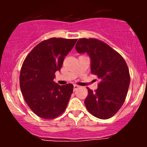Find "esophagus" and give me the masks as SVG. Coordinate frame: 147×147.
<instances>
[{
  "instance_id": "34e87169",
  "label": "esophagus",
  "mask_w": 147,
  "mask_h": 147,
  "mask_svg": "<svg viewBox=\"0 0 147 147\" xmlns=\"http://www.w3.org/2000/svg\"><path fill=\"white\" fill-rule=\"evenodd\" d=\"M79 88V86L76 85V84H74V86H73V90L74 91L76 90L77 88Z\"/></svg>"
}]
</instances>
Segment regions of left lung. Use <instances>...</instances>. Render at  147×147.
Instances as JSON below:
<instances>
[{"mask_svg":"<svg viewBox=\"0 0 147 147\" xmlns=\"http://www.w3.org/2000/svg\"><path fill=\"white\" fill-rule=\"evenodd\" d=\"M75 49L79 54L89 55L91 72L101 80L95 92L87 88L88 95L84 101L87 110L99 119L111 118L122 107L129 90L130 75L125 60L95 38H80Z\"/></svg>","mask_w":147,"mask_h":147,"instance_id":"obj_1","label":"left lung"}]
</instances>
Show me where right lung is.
Returning <instances> with one entry per match:
<instances>
[{"mask_svg": "<svg viewBox=\"0 0 147 147\" xmlns=\"http://www.w3.org/2000/svg\"><path fill=\"white\" fill-rule=\"evenodd\" d=\"M77 40H45L32 49L23 62L20 74L21 92L25 102L38 117L54 119L66 109L73 85L60 86L53 80Z\"/></svg>", "mask_w": 147, "mask_h": 147, "instance_id": "obj_1", "label": "right lung"}]
</instances>
